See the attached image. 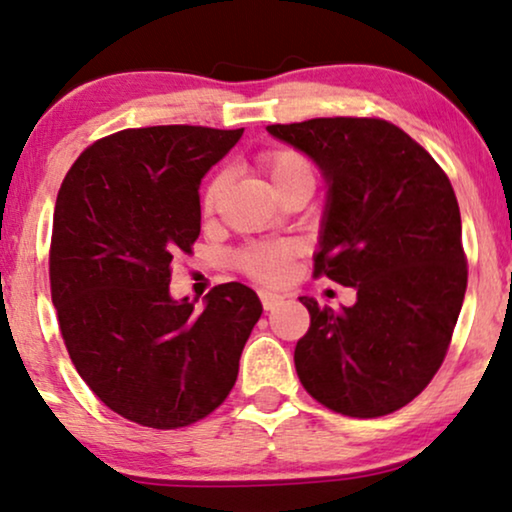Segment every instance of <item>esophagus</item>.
Instances as JSON below:
<instances>
[{
	"label": "esophagus",
	"instance_id": "esophagus-1",
	"mask_svg": "<svg viewBox=\"0 0 512 512\" xmlns=\"http://www.w3.org/2000/svg\"><path fill=\"white\" fill-rule=\"evenodd\" d=\"M260 302H262V306H264V311H271V309H276V306L283 302V297L276 295V292L262 290V292H260Z\"/></svg>",
	"mask_w": 512,
	"mask_h": 512
}]
</instances>
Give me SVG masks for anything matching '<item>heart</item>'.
Returning a JSON list of instances; mask_svg holds the SVG:
<instances>
[{
  "label": "heart",
  "instance_id": "heart-1",
  "mask_svg": "<svg viewBox=\"0 0 512 512\" xmlns=\"http://www.w3.org/2000/svg\"><path fill=\"white\" fill-rule=\"evenodd\" d=\"M257 163L269 177L271 187L276 189L278 196L288 194L290 189L297 187H311L316 185V173H313L311 161L306 159L302 152L290 147H274L267 149L257 156ZM229 187V173L220 170L210 177V182L201 194V208L203 213H215L220 206L224 192ZM295 255V248L283 241H267V243H252L248 248L238 252V264L250 278L260 283H283L290 276V262Z\"/></svg>",
  "mask_w": 512,
  "mask_h": 512
}]
</instances>
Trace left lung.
<instances>
[{"label": "left lung", "instance_id": "1", "mask_svg": "<svg viewBox=\"0 0 512 512\" xmlns=\"http://www.w3.org/2000/svg\"><path fill=\"white\" fill-rule=\"evenodd\" d=\"M323 170L327 206L313 276L358 299L342 311L299 297L311 325L295 346L311 398L374 419L412 403L447 356L468 283L452 182L403 128L377 117L267 126Z\"/></svg>", "mask_w": 512, "mask_h": 512}]
</instances>
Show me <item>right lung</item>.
Returning a JSON list of instances; mask_svg holds the SVG:
<instances>
[{"label":"right lung","mask_w":512,"mask_h":512,"mask_svg":"<svg viewBox=\"0 0 512 512\" xmlns=\"http://www.w3.org/2000/svg\"><path fill=\"white\" fill-rule=\"evenodd\" d=\"M243 128H126L86 147L56 199L51 299L79 377L140 426L182 428L224 403L262 304L215 285L206 309L170 297L177 255L201 234L203 175Z\"/></svg>","instance_id":"right-lung-1"}]
</instances>
